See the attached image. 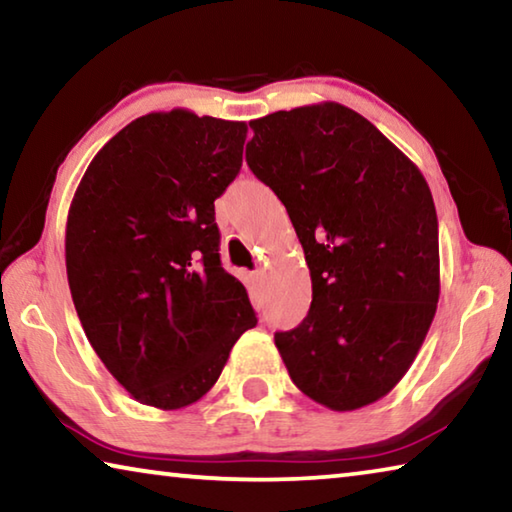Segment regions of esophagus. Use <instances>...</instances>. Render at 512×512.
I'll return each mask as SVG.
<instances>
[{
	"mask_svg": "<svg viewBox=\"0 0 512 512\" xmlns=\"http://www.w3.org/2000/svg\"><path fill=\"white\" fill-rule=\"evenodd\" d=\"M248 282H250V287H253L255 291L262 287V282H264V273L262 271H255V273H250L248 275Z\"/></svg>",
	"mask_w": 512,
	"mask_h": 512,
	"instance_id": "obj_1",
	"label": "esophagus"
}]
</instances>
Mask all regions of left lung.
<instances>
[{
  "mask_svg": "<svg viewBox=\"0 0 512 512\" xmlns=\"http://www.w3.org/2000/svg\"><path fill=\"white\" fill-rule=\"evenodd\" d=\"M246 162L287 207L311 275L307 318L275 345L332 411L381 400L440 298L438 219L420 169L359 112L325 101L250 121Z\"/></svg>",
  "mask_w": 512,
  "mask_h": 512,
  "instance_id": "1",
  "label": "left lung"
}]
</instances>
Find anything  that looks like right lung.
I'll use <instances>...</instances> for the list:
<instances>
[{
  "label": "right lung",
  "instance_id": "obj_1",
  "mask_svg": "<svg viewBox=\"0 0 512 512\" xmlns=\"http://www.w3.org/2000/svg\"><path fill=\"white\" fill-rule=\"evenodd\" d=\"M246 133V121L149 112L94 155L76 187L69 291L94 352L140 404L201 400L257 325L244 284L223 271L214 223Z\"/></svg>",
  "mask_w": 512,
  "mask_h": 512
}]
</instances>
